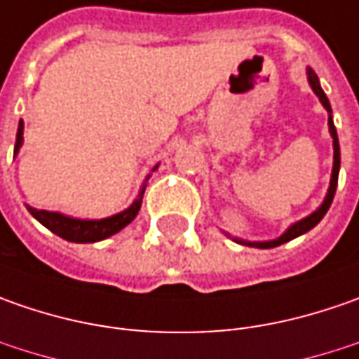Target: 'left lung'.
I'll return each mask as SVG.
<instances>
[{
  "label": "left lung",
  "instance_id": "1",
  "mask_svg": "<svg viewBox=\"0 0 359 359\" xmlns=\"http://www.w3.org/2000/svg\"><path fill=\"white\" fill-rule=\"evenodd\" d=\"M308 81H310L311 90L313 93L320 97V102L324 105L325 109H327V114H330V118H327V126H330V133H332V137H334V170H332V180H330V189H327V196H325L324 203L310 214L308 217H304V219H299L296 222L294 226H290V228L283 231L282 236L278 238V240H271V241H243V240H236L238 243H243V245H254V248H259V250H268V248H276V245H282L285 241L294 240L297 236H302V233H306V231H310L311 228H316L318 224H320V219L324 217L325 212L330 210V205H332V201H334V196H336V187H338V173H339V142H338V131H336V126H334V119H332V105H330V100L325 97L324 90H322V86H320V79L318 76L313 74V69L308 67Z\"/></svg>",
  "mask_w": 359,
  "mask_h": 359
}]
</instances>
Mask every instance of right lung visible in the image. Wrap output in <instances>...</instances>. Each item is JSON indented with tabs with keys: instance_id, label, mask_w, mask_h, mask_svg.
I'll list each match as a JSON object with an SVG mask.
<instances>
[{
	"instance_id": "obj_1",
	"label": "right lung",
	"mask_w": 359,
	"mask_h": 359,
	"mask_svg": "<svg viewBox=\"0 0 359 359\" xmlns=\"http://www.w3.org/2000/svg\"><path fill=\"white\" fill-rule=\"evenodd\" d=\"M21 144H23V121H20V128H18L13 154L20 151ZM144 191L145 186L140 189L137 198L128 210L111 215V217H104V219H77V217H67V215L60 214V212L35 210L32 205H27V212L34 215L41 226H46L49 231H53L55 236H60L63 240L76 241V243H91V241L105 240V238L118 233L119 229H123L128 224H131L133 217L140 212V208H142Z\"/></svg>"
}]
</instances>
